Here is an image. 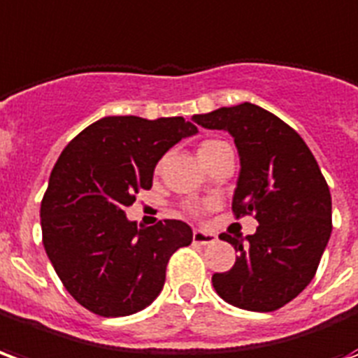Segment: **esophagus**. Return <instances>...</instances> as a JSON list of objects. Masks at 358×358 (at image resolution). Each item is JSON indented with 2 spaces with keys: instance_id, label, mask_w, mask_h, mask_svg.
<instances>
[{
  "instance_id": "34e87169",
  "label": "esophagus",
  "mask_w": 358,
  "mask_h": 358,
  "mask_svg": "<svg viewBox=\"0 0 358 358\" xmlns=\"http://www.w3.org/2000/svg\"><path fill=\"white\" fill-rule=\"evenodd\" d=\"M192 240L196 242V244H210V242H213L215 240V234H211V233H206V231H194L192 233Z\"/></svg>"
}]
</instances>
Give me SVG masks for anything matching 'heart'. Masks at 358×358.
I'll use <instances>...</instances> for the list:
<instances>
[{"label": "heart", "instance_id": "obj_1", "mask_svg": "<svg viewBox=\"0 0 358 358\" xmlns=\"http://www.w3.org/2000/svg\"><path fill=\"white\" fill-rule=\"evenodd\" d=\"M223 145H227V143H223V141H217V139H210V141H204L200 147H198V156H200V160L206 162L208 158H210L211 154L215 152V150H219V148L223 147ZM190 211H194L196 213V208H190Z\"/></svg>", "mask_w": 358, "mask_h": 358}]
</instances>
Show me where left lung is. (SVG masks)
Here are the masks:
<instances>
[{
  "mask_svg": "<svg viewBox=\"0 0 358 358\" xmlns=\"http://www.w3.org/2000/svg\"><path fill=\"white\" fill-rule=\"evenodd\" d=\"M192 122L233 135L240 158L233 211L254 213L259 223L246 240L219 236L238 257L231 271L211 276L213 288L240 309L276 311L317 273L332 233L330 189L305 141L257 104L194 114Z\"/></svg>",
  "mask_w": 358,
  "mask_h": 358,
  "instance_id": "obj_1",
  "label": "left lung"
}]
</instances>
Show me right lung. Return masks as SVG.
Returning <instances> with one entry per match:
<instances>
[{
    "label": "right lung",
    "instance_id": "1",
    "mask_svg": "<svg viewBox=\"0 0 358 358\" xmlns=\"http://www.w3.org/2000/svg\"><path fill=\"white\" fill-rule=\"evenodd\" d=\"M198 127L181 116H106L70 141L41 200L47 257L78 303L101 317H127L152 303L171 254L192 242L177 219L137 227L125 217L156 164Z\"/></svg>",
    "mask_w": 358,
    "mask_h": 358
}]
</instances>
